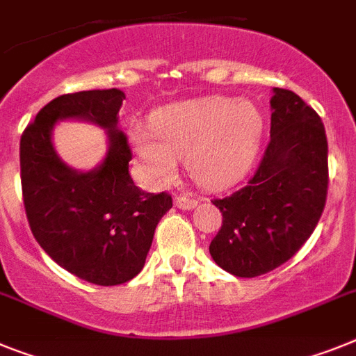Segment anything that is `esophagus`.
<instances>
[{"mask_svg":"<svg viewBox=\"0 0 356 356\" xmlns=\"http://www.w3.org/2000/svg\"><path fill=\"white\" fill-rule=\"evenodd\" d=\"M175 206L177 208H181V210H193L197 206V201L195 199H190V197H183V195H177L175 197Z\"/></svg>","mask_w":356,"mask_h":356,"instance_id":"34e87169","label":"esophagus"}]
</instances>
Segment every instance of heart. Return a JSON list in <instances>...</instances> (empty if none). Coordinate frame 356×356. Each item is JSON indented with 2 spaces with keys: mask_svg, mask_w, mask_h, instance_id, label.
Listing matches in <instances>:
<instances>
[{
  "mask_svg": "<svg viewBox=\"0 0 356 356\" xmlns=\"http://www.w3.org/2000/svg\"><path fill=\"white\" fill-rule=\"evenodd\" d=\"M262 132L255 104L213 95L161 108L152 118V130L141 124L130 130V143L152 183H168L184 157L199 186L226 190L252 168Z\"/></svg>",
  "mask_w": 356,
  "mask_h": 356,
  "instance_id": "b5f03b06",
  "label": "heart"
}]
</instances>
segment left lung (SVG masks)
Returning <instances> with one entry per match:
<instances>
[{"instance_id": "8db88e82", "label": "left lung", "mask_w": 356, "mask_h": 356, "mask_svg": "<svg viewBox=\"0 0 356 356\" xmlns=\"http://www.w3.org/2000/svg\"><path fill=\"white\" fill-rule=\"evenodd\" d=\"M270 145L253 177L213 204L222 226L210 244L215 264L259 277L302 248L324 211L327 139L318 113L295 92L273 88Z\"/></svg>"}]
</instances>
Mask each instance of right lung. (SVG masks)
<instances>
[{
  "label": "right lung",
  "instance_id": "add662e5",
  "mask_svg": "<svg viewBox=\"0 0 356 356\" xmlns=\"http://www.w3.org/2000/svg\"><path fill=\"white\" fill-rule=\"evenodd\" d=\"M124 92L86 90L44 104L19 143L21 188L32 235L54 262L97 286L134 279L145 266L157 222L172 208L168 193H146L134 184L132 152L118 128ZM65 118L94 122L109 150L95 169L68 167L51 143Z\"/></svg>",
  "mask_w": 356,
  "mask_h": 356
}]
</instances>
